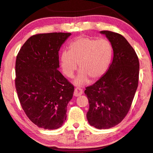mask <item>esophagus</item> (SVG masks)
Listing matches in <instances>:
<instances>
[{
  "instance_id": "obj_1",
  "label": "esophagus",
  "mask_w": 153,
  "mask_h": 153,
  "mask_svg": "<svg viewBox=\"0 0 153 153\" xmlns=\"http://www.w3.org/2000/svg\"><path fill=\"white\" fill-rule=\"evenodd\" d=\"M83 94V90L81 89L80 88H76L75 89V91H74V96H81L82 94Z\"/></svg>"
}]
</instances>
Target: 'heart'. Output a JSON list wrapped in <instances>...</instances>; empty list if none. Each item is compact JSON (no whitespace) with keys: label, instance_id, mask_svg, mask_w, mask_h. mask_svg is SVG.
Returning a JSON list of instances; mask_svg holds the SVG:
<instances>
[{"label":"heart","instance_id":"heart-1","mask_svg":"<svg viewBox=\"0 0 153 153\" xmlns=\"http://www.w3.org/2000/svg\"><path fill=\"white\" fill-rule=\"evenodd\" d=\"M68 49L60 55L61 67L63 74L70 77L78 63L80 71L74 83L79 85L88 84L90 79L95 81L103 76L112 56V46L105 39L80 37L72 41Z\"/></svg>","mask_w":153,"mask_h":153}]
</instances>
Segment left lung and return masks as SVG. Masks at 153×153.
<instances>
[{"instance_id":"obj_1","label":"left lung","mask_w":153,"mask_h":153,"mask_svg":"<svg viewBox=\"0 0 153 153\" xmlns=\"http://www.w3.org/2000/svg\"><path fill=\"white\" fill-rule=\"evenodd\" d=\"M100 33L109 40L114 55L105 74L84 91L90 104L86 116L91 126L107 129L121 123L128 112L138 87L139 61L123 35L109 30Z\"/></svg>"}]
</instances>
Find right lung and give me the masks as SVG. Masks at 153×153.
Here are the masks:
<instances>
[{
	"label": "right lung",
	"instance_id": "right-lung-1",
	"mask_svg": "<svg viewBox=\"0 0 153 153\" xmlns=\"http://www.w3.org/2000/svg\"><path fill=\"white\" fill-rule=\"evenodd\" d=\"M69 33L33 35L22 46L15 63V87L30 120L44 129H57L66 120L74 87L58 70L59 51Z\"/></svg>",
	"mask_w": 153,
	"mask_h": 153
}]
</instances>
